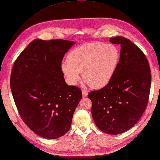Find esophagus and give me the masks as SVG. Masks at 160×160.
<instances>
[{"label": "esophagus", "mask_w": 160, "mask_h": 160, "mask_svg": "<svg viewBox=\"0 0 160 160\" xmlns=\"http://www.w3.org/2000/svg\"><path fill=\"white\" fill-rule=\"evenodd\" d=\"M82 96L83 97H87V95H88V91L86 90V89L82 88Z\"/></svg>", "instance_id": "obj_1"}]
</instances>
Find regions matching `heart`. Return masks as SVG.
Returning <instances> with one entry per match:
<instances>
[{"mask_svg": "<svg viewBox=\"0 0 160 160\" xmlns=\"http://www.w3.org/2000/svg\"><path fill=\"white\" fill-rule=\"evenodd\" d=\"M119 58V51L112 44H84L71 51L68 61L62 63V70L73 84L80 80L83 72L85 81L93 88H101L112 80Z\"/></svg>", "mask_w": 160, "mask_h": 160, "instance_id": "b5f03b06", "label": "heart"}]
</instances>
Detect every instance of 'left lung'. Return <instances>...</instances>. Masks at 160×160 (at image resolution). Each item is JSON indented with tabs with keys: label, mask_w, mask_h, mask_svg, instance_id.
<instances>
[{
	"label": "left lung",
	"mask_w": 160,
	"mask_h": 160,
	"mask_svg": "<svg viewBox=\"0 0 160 160\" xmlns=\"http://www.w3.org/2000/svg\"><path fill=\"white\" fill-rule=\"evenodd\" d=\"M110 42L121 46L117 69L108 84L91 91L88 98L97 127L103 132L116 135L132 128L145 111L151 75L145 54L130 40L117 36Z\"/></svg>",
	"instance_id": "1"
}]
</instances>
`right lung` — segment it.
I'll return each mask as SVG.
<instances>
[{"label":"right lung","mask_w":160,"mask_h":160,"mask_svg":"<svg viewBox=\"0 0 160 160\" xmlns=\"http://www.w3.org/2000/svg\"><path fill=\"white\" fill-rule=\"evenodd\" d=\"M73 44L36 39L14 62L10 87L18 111L24 123L43 138L55 139L69 130L82 99L80 88L66 84L61 68Z\"/></svg>","instance_id":"obj_1"}]
</instances>
